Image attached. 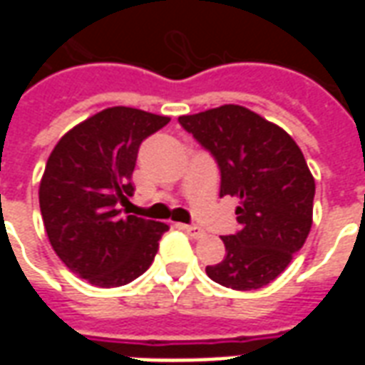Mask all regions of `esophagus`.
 Returning a JSON list of instances; mask_svg holds the SVG:
<instances>
[{
  "mask_svg": "<svg viewBox=\"0 0 365 365\" xmlns=\"http://www.w3.org/2000/svg\"><path fill=\"white\" fill-rule=\"evenodd\" d=\"M180 229L185 230V232H187L191 238H203V237H205V230L199 229V227H195V225H180Z\"/></svg>",
  "mask_w": 365,
  "mask_h": 365,
  "instance_id": "1",
  "label": "esophagus"
}]
</instances>
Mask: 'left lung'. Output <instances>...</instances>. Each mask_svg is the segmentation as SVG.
Instances as JSON below:
<instances>
[{
  "label": "left lung",
  "instance_id": "8db88e82",
  "mask_svg": "<svg viewBox=\"0 0 365 365\" xmlns=\"http://www.w3.org/2000/svg\"><path fill=\"white\" fill-rule=\"evenodd\" d=\"M178 120L217 160L221 197L240 199V230L222 237L225 258L207 275L230 289H260L289 266L313 225L314 178L305 156L282 127L242 105Z\"/></svg>",
  "mask_w": 365,
  "mask_h": 365
}]
</instances>
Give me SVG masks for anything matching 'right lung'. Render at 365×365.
Returning a JSON list of instances; mask_svg holds the SVG:
<instances>
[{
    "mask_svg": "<svg viewBox=\"0 0 365 365\" xmlns=\"http://www.w3.org/2000/svg\"><path fill=\"white\" fill-rule=\"evenodd\" d=\"M170 117L109 107L70 128L48 156L38 203L51 246L70 272L119 287L150 268L166 222L120 217L135 185L138 146Z\"/></svg>",
    "mask_w": 365,
    "mask_h": 365,
    "instance_id": "right-lung-1",
    "label": "right lung"
}]
</instances>
